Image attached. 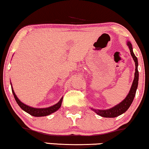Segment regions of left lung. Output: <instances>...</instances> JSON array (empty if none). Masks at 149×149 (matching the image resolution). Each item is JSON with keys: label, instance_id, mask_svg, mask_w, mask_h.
Masks as SVG:
<instances>
[{"label": "left lung", "instance_id": "1", "mask_svg": "<svg viewBox=\"0 0 149 149\" xmlns=\"http://www.w3.org/2000/svg\"><path fill=\"white\" fill-rule=\"evenodd\" d=\"M127 45L129 47L130 52H131V56L133 57V61L135 64V77L134 80L131 85V88L130 89L129 93H128L127 96L125 97V100H123L120 104L116 105V106L112 107L109 109H106V110H100V109H91L93 111L95 112L99 116L104 118H116L117 116H119L120 115L127 111L128 109L129 108L131 104H132L133 99H134L135 93L138 85V80H139V73L137 70V67H138V62H137V58L135 56L134 53L133 52V47L131 43L128 41Z\"/></svg>", "mask_w": 149, "mask_h": 149}]
</instances>
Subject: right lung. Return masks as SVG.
Masks as SVG:
<instances>
[{"label":"right lung","mask_w":149,"mask_h":149,"mask_svg":"<svg viewBox=\"0 0 149 149\" xmlns=\"http://www.w3.org/2000/svg\"><path fill=\"white\" fill-rule=\"evenodd\" d=\"M11 84H12V83H11ZM12 91L17 104L19 105L20 108H21L23 111H24L25 112H27V113H29L31 115V116H33L34 117L46 116L53 113L56 112V111L58 110V109H60V107H61L62 102H63V97H62L57 104L53 105L52 107H47V108H33V107H29L28 106V105L22 103V102L20 101L18 97H17L16 95L15 94L14 91V89H13L12 86Z\"/></svg>","instance_id":"add662e5"}]
</instances>
